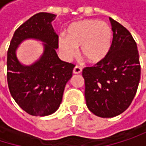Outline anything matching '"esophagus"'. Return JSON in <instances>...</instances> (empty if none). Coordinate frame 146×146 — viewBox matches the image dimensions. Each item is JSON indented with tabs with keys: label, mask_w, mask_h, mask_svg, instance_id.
<instances>
[{
	"label": "esophagus",
	"mask_w": 146,
	"mask_h": 146,
	"mask_svg": "<svg viewBox=\"0 0 146 146\" xmlns=\"http://www.w3.org/2000/svg\"><path fill=\"white\" fill-rule=\"evenodd\" d=\"M81 72H82V68L79 66H75L74 67V68H73V73L78 74V73H81Z\"/></svg>",
	"instance_id": "obj_1"
}]
</instances>
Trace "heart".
<instances>
[{"mask_svg":"<svg viewBox=\"0 0 146 146\" xmlns=\"http://www.w3.org/2000/svg\"><path fill=\"white\" fill-rule=\"evenodd\" d=\"M113 34L111 26L103 21L84 19L72 23L67 30V38L61 36L59 47L66 58L76 54L80 47V55L90 63H99L108 55Z\"/></svg>","mask_w":146,"mask_h":146,"instance_id":"1","label":"heart"}]
</instances>
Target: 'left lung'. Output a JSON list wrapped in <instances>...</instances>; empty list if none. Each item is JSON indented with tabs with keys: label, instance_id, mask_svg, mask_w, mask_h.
I'll return each instance as SVG.
<instances>
[{
	"label": "left lung",
	"instance_id": "8db88e82",
	"mask_svg": "<svg viewBox=\"0 0 146 146\" xmlns=\"http://www.w3.org/2000/svg\"><path fill=\"white\" fill-rule=\"evenodd\" d=\"M113 39L107 56L83 69L85 101L89 110L101 117L123 112L133 100L140 79L137 44L129 31L109 18Z\"/></svg>",
	"mask_w": 146,
	"mask_h": 146
}]
</instances>
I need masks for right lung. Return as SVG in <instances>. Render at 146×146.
I'll return each instance as SVG.
<instances>
[{
    "label": "right lung",
    "instance_id": "add662e5",
    "mask_svg": "<svg viewBox=\"0 0 146 146\" xmlns=\"http://www.w3.org/2000/svg\"><path fill=\"white\" fill-rule=\"evenodd\" d=\"M56 15L39 13L23 23L16 31L7 50V84L17 104L32 116L54 113L62 100L67 82L72 78L75 65L58 57V35L51 22ZM37 38L46 43L43 55L30 66L22 65L15 50L23 40Z\"/></svg>",
    "mask_w": 146,
    "mask_h": 146
}]
</instances>
